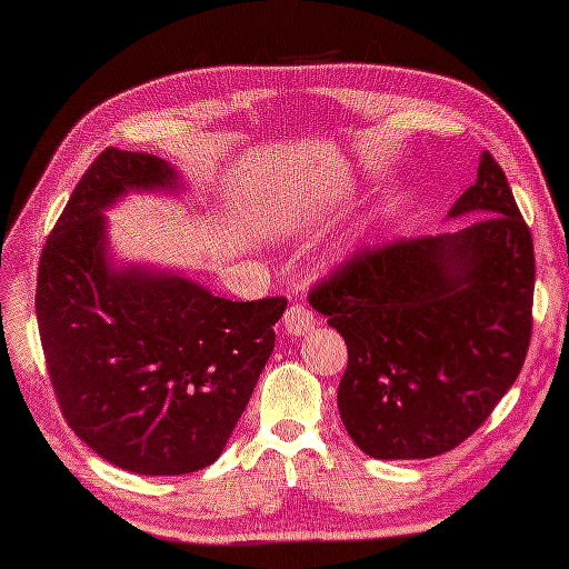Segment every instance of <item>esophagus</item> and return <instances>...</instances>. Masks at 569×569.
I'll use <instances>...</instances> for the list:
<instances>
[{
	"instance_id": "34e87169",
	"label": "esophagus",
	"mask_w": 569,
	"mask_h": 569,
	"mask_svg": "<svg viewBox=\"0 0 569 569\" xmlns=\"http://www.w3.org/2000/svg\"><path fill=\"white\" fill-rule=\"evenodd\" d=\"M316 316H312V312L306 308V306H291L286 310V316H283V325H286V330L291 332V335H296V337H300V335H308L312 328H316Z\"/></svg>"
}]
</instances>
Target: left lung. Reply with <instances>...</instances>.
I'll use <instances>...</instances> for the list:
<instances>
[{"instance_id":"8db88e82","label":"left lung","mask_w":569,"mask_h":569,"mask_svg":"<svg viewBox=\"0 0 569 569\" xmlns=\"http://www.w3.org/2000/svg\"><path fill=\"white\" fill-rule=\"evenodd\" d=\"M459 232L359 249L310 291L347 342L337 406L377 459L465 442L521 373L533 330V237L489 151L447 217Z\"/></svg>"}]
</instances>
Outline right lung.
Listing matches in <instances>:
<instances>
[{"mask_svg":"<svg viewBox=\"0 0 569 569\" xmlns=\"http://www.w3.org/2000/svg\"><path fill=\"white\" fill-rule=\"evenodd\" d=\"M153 153L104 149L48 234L36 283L46 369L72 432L119 469L198 471L222 455L273 352L286 298H217L178 273L114 269L104 210L178 190Z\"/></svg>","mask_w":569,"mask_h":569,"instance_id":"add662e5","label":"right lung"}]
</instances>
